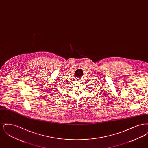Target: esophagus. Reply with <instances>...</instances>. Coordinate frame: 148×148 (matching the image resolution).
<instances>
[{
    "label": "esophagus",
    "mask_w": 148,
    "mask_h": 148,
    "mask_svg": "<svg viewBox=\"0 0 148 148\" xmlns=\"http://www.w3.org/2000/svg\"><path fill=\"white\" fill-rule=\"evenodd\" d=\"M76 81H77V82H81L82 81V77H77Z\"/></svg>",
    "instance_id": "obj_1"
}]
</instances>
